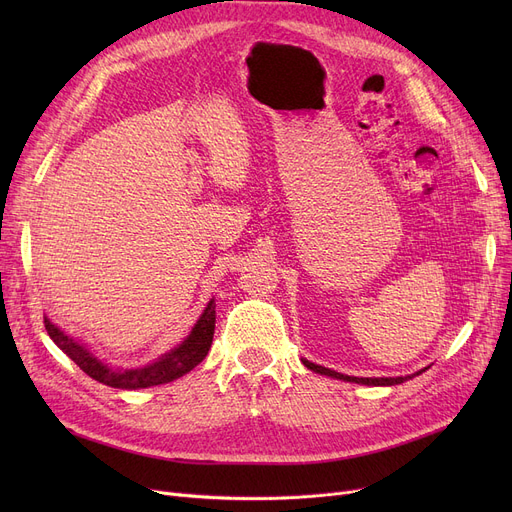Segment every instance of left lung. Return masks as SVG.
Instances as JSON below:
<instances>
[{"mask_svg": "<svg viewBox=\"0 0 512 512\" xmlns=\"http://www.w3.org/2000/svg\"><path fill=\"white\" fill-rule=\"evenodd\" d=\"M303 365L315 373H321V375H328V378H336V380H342V382H353V384H363V386H396V384H402L407 380H413L415 375L423 373L425 369L417 371V373H411V375H400V378H353V375H344V373H338L334 369H328V367H321V365H315L307 359H303Z\"/></svg>", "mask_w": 512, "mask_h": 512, "instance_id": "8db88e82", "label": "left lung"}]
</instances>
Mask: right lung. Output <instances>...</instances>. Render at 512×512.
<instances>
[{
    "label": "right lung",
    "mask_w": 512,
    "mask_h": 512,
    "mask_svg": "<svg viewBox=\"0 0 512 512\" xmlns=\"http://www.w3.org/2000/svg\"><path fill=\"white\" fill-rule=\"evenodd\" d=\"M45 330L49 338L58 344L60 351L66 353L80 369L89 375V378L110 388L141 390V388L174 382L182 378L184 373L195 369L207 357L211 340H213V330H215V301L211 299L207 303L201 317L197 319V324L193 326L191 334H188L178 346H174L172 351L157 357L153 363H147L143 367H132V369L107 365L97 355H93L83 342H78L76 338L60 330L49 317H45Z\"/></svg>",
    "instance_id": "obj_1"
}]
</instances>
